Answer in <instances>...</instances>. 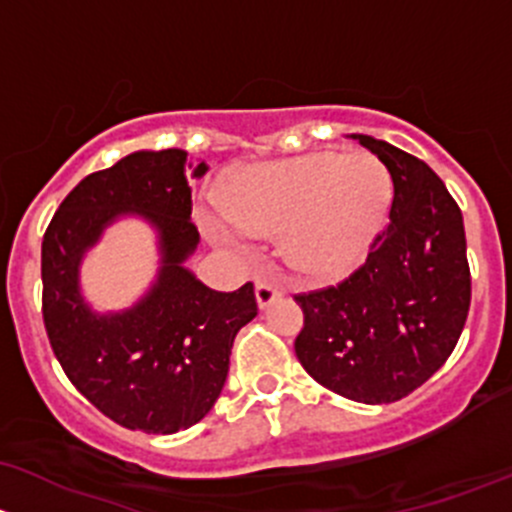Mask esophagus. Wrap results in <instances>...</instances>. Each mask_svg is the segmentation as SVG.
Here are the masks:
<instances>
[{
  "instance_id": "34e87169",
  "label": "esophagus",
  "mask_w": 512,
  "mask_h": 512,
  "mask_svg": "<svg viewBox=\"0 0 512 512\" xmlns=\"http://www.w3.org/2000/svg\"><path fill=\"white\" fill-rule=\"evenodd\" d=\"M281 295V291H278L276 286H273L271 281H263V278H258L256 281V303L258 308H266V305H271L273 300Z\"/></svg>"
}]
</instances>
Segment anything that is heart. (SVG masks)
I'll return each mask as SVG.
<instances>
[{"instance_id": "obj_1", "label": "heart", "mask_w": 512, "mask_h": 512, "mask_svg": "<svg viewBox=\"0 0 512 512\" xmlns=\"http://www.w3.org/2000/svg\"><path fill=\"white\" fill-rule=\"evenodd\" d=\"M394 179L372 152L310 150L241 167L219 189V207H202L204 231L239 254L246 231L281 229L293 268L318 278L352 271L387 224Z\"/></svg>"}]
</instances>
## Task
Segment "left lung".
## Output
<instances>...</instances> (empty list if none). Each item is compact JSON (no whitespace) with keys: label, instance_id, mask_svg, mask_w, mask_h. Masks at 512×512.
Listing matches in <instances>:
<instances>
[{"label":"left lung","instance_id":"obj_1","mask_svg":"<svg viewBox=\"0 0 512 512\" xmlns=\"http://www.w3.org/2000/svg\"><path fill=\"white\" fill-rule=\"evenodd\" d=\"M352 138L392 172L389 224L352 276L295 295L305 315L295 355L330 392L389 404L421 387L461 337L471 305L466 231L426 162L370 135Z\"/></svg>","mask_w":512,"mask_h":512}]
</instances>
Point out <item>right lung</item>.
I'll return each instance as SVG.
<instances>
[{"instance_id":"obj_1","label":"right lung","mask_w":512,"mask_h":512,"mask_svg":"<svg viewBox=\"0 0 512 512\" xmlns=\"http://www.w3.org/2000/svg\"><path fill=\"white\" fill-rule=\"evenodd\" d=\"M184 150H140L73 187L41 244V313L56 360L73 387L115 424L175 434L209 414L229 374L234 337L256 318L254 283L234 293L204 286L184 268L199 244ZM125 213L158 231L161 271L145 299L98 316L77 286L82 254Z\"/></svg>"}]
</instances>
